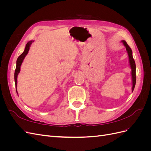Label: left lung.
I'll return each instance as SVG.
<instances>
[{"instance_id": "1", "label": "left lung", "mask_w": 151, "mask_h": 151, "mask_svg": "<svg viewBox=\"0 0 151 151\" xmlns=\"http://www.w3.org/2000/svg\"><path fill=\"white\" fill-rule=\"evenodd\" d=\"M122 42H123V45L126 48V50L128 53V55H129V63H130V66L132 69V92L134 89L135 83H136V66H135V60L133 58V56H132V51L130 47L128 45L127 42L125 40H122Z\"/></svg>"}]
</instances>
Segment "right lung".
<instances>
[{
  "mask_svg": "<svg viewBox=\"0 0 151 151\" xmlns=\"http://www.w3.org/2000/svg\"><path fill=\"white\" fill-rule=\"evenodd\" d=\"M33 42V41H29L28 43H27L26 47L24 49V51L23 52L21 55L19 56V57L17 58V61H16V70H15V72H14V80H15V84H16V92H17V75L19 74L20 72V68H21V65L22 64V62H23L24 58H25L26 55L28 53V51L29 50V47L31 46V43Z\"/></svg>",
  "mask_w": 151,
  "mask_h": 151,
  "instance_id": "right-lung-1",
  "label": "right lung"
}]
</instances>
